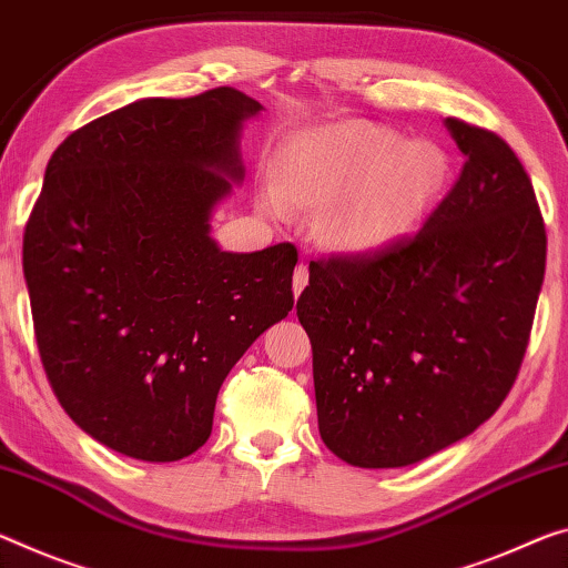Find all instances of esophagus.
I'll list each match as a JSON object with an SVG mask.
<instances>
[{
    "instance_id": "esophagus-1",
    "label": "esophagus",
    "mask_w": 568,
    "mask_h": 568,
    "mask_svg": "<svg viewBox=\"0 0 568 568\" xmlns=\"http://www.w3.org/2000/svg\"><path fill=\"white\" fill-rule=\"evenodd\" d=\"M305 285H308V265L301 263L293 273V295H295V298H298V295L303 293Z\"/></svg>"
}]
</instances>
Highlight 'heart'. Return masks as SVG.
Instances as JSON below:
<instances>
[{
  "mask_svg": "<svg viewBox=\"0 0 568 568\" xmlns=\"http://www.w3.org/2000/svg\"><path fill=\"white\" fill-rule=\"evenodd\" d=\"M449 176L445 151L429 141L402 143L372 125L305 133L285 149L281 182L260 186L257 204L283 217L287 204L338 202L323 222L333 247L372 252L412 232L435 210Z\"/></svg>",
  "mask_w": 568,
  "mask_h": 568,
  "instance_id": "obj_1",
  "label": "heart"
}]
</instances>
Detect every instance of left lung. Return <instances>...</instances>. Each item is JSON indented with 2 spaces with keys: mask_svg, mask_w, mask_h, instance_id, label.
I'll use <instances>...</instances> for the list:
<instances>
[{
  "mask_svg": "<svg viewBox=\"0 0 568 568\" xmlns=\"http://www.w3.org/2000/svg\"><path fill=\"white\" fill-rule=\"evenodd\" d=\"M465 164L409 240L311 263L298 321L313 346L318 432L356 467L425 460L490 419L524 362L546 227L498 133L445 121Z\"/></svg>",
  "mask_w": 568,
  "mask_h": 568,
  "instance_id": "left-lung-1",
  "label": "left lung"
}]
</instances>
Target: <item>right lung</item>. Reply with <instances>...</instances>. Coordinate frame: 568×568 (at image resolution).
I'll use <instances>...</instances> for the list:
<instances>
[{
    "mask_svg": "<svg viewBox=\"0 0 568 568\" xmlns=\"http://www.w3.org/2000/svg\"><path fill=\"white\" fill-rule=\"evenodd\" d=\"M260 111L235 88L143 98L70 133L44 169L22 245L40 358L68 417L125 457L196 453L230 368L293 308L295 245L210 237Z\"/></svg>",
    "mask_w": 568,
    "mask_h": 568,
    "instance_id": "obj_1",
    "label": "right lung"
}]
</instances>
